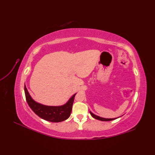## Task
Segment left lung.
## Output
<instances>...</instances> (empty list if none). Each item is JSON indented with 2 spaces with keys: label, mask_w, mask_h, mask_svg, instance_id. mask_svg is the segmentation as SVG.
<instances>
[{
  "label": "left lung",
  "mask_w": 155,
  "mask_h": 155,
  "mask_svg": "<svg viewBox=\"0 0 155 155\" xmlns=\"http://www.w3.org/2000/svg\"><path fill=\"white\" fill-rule=\"evenodd\" d=\"M90 113L91 114V116L93 117V118H94L96 120H100V121H111V120H114L116 118H101V117H100V116H97L95 114H94L92 112H90Z\"/></svg>",
  "instance_id": "left-lung-1"
}]
</instances>
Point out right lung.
I'll use <instances>...</instances> for the list:
<instances>
[{"mask_svg": "<svg viewBox=\"0 0 155 155\" xmlns=\"http://www.w3.org/2000/svg\"><path fill=\"white\" fill-rule=\"evenodd\" d=\"M26 100L31 110L42 119L51 122H61L68 119L71 114L75 94L66 104L62 106H46L37 103L32 99L25 85Z\"/></svg>", "mask_w": 155, "mask_h": 155, "instance_id": "right-lung-1", "label": "right lung"}]
</instances>
